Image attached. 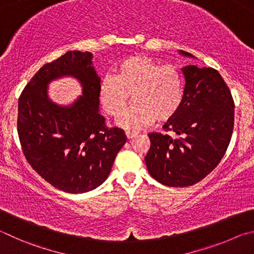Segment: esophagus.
<instances>
[{
	"instance_id": "obj_1",
	"label": "esophagus",
	"mask_w": 254,
	"mask_h": 254,
	"mask_svg": "<svg viewBox=\"0 0 254 254\" xmlns=\"http://www.w3.org/2000/svg\"><path fill=\"white\" fill-rule=\"evenodd\" d=\"M126 136H127L128 139H131V138H134V137L137 136V132H136V131L127 130V131H126Z\"/></svg>"
}]
</instances>
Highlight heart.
<instances>
[{
	"mask_svg": "<svg viewBox=\"0 0 254 254\" xmlns=\"http://www.w3.org/2000/svg\"><path fill=\"white\" fill-rule=\"evenodd\" d=\"M134 94L135 104L117 120L124 128L139 129L155 118L166 120L173 117L183 104L185 80L177 66L161 64L146 56H130L123 59L116 68V75L107 74L99 87L102 109L118 117Z\"/></svg>",
	"mask_w": 254,
	"mask_h": 254,
	"instance_id": "1",
	"label": "heart"
}]
</instances>
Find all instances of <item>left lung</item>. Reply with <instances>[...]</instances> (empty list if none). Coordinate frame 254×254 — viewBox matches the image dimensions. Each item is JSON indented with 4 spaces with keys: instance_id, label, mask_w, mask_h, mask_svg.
<instances>
[{
    "instance_id": "left-lung-1",
    "label": "left lung",
    "mask_w": 254,
    "mask_h": 254,
    "mask_svg": "<svg viewBox=\"0 0 254 254\" xmlns=\"http://www.w3.org/2000/svg\"><path fill=\"white\" fill-rule=\"evenodd\" d=\"M180 53L194 58L183 50ZM182 72L183 104L163 126L179 137L150 132L145 157L152 177L173 188L194 185L210 174L224 156L234 126V101L219 71L186 65Z\"/></svg>"
}]
</instances>
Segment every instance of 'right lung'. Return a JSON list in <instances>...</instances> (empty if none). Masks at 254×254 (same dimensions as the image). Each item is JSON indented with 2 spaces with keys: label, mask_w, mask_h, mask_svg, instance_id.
Returning <instances> with one entry per match:
<instances>
[{
  "label": "right lung",
  "mask_w": 254,
  "mask_h": 254,
  "mask_svg": "<svg viewBox=\"0 0 254 254\" xmlns=\"http://www.w3.org/2000/svg\"><path fill=\"white\" fill-rule=\"evenodd\" d=\"M90 52L68 51L40 68L17 104V134L31 167L66 193L95 190L108 177L117 153L127 141L123 129L107 127L99 114L100 78ZM64 75L77 77L83 96L71 106L52 103L47 84Z\"/></svg>",
  "instance_id": "add662e5"
}]
</instances>
